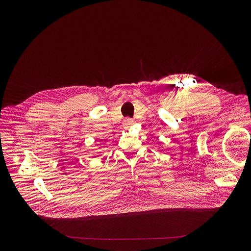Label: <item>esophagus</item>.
I'll list each match as a JSON object with an SVG mask.
<instances>
[{
    "mask_svg": "<svg viewBox=\"0 0 251 251\" xmlns=\"http://www.w3.org/2000/svg\"><path fill=\"white\" fill-rule=\"evenodd\" d=\"M133 124V120L132 119H126L125 121H124V125H125V127H130L131 125Z\"/></svg>",
    "mask_w": 251,
    "mask_h": 251,
    "instance_id": "obj_1",
    "label": "esophagus"
}]
</instances>
